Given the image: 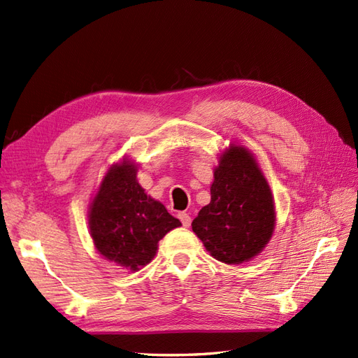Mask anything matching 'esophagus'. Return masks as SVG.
<instances>
[{"mask_svg": "<svg viewBox=\"0 0 358 358\" xmlns=\"http://www.w3.org/2000/svg\"><path fill=\"white\" fill-rule=\"evenodd\" d=\"M177 216H178V219L181 220V223H182V227H190V222H192V217L189 216V214L186 213V211H180L178 214H177Z\"/></svg>", "mask_w": 358, "mask_h": 358, "instance_id": "1", "label": "esophagus"}]
</instances>
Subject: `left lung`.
Listing matches in <instances>:
<instances>
[{
	"label": "left lung",
	"instance_id": "left-lung-1",
	"mask_svg": "<svg viewBox=\"0 0 358 358\" xmlns=\"http://www.w3.org/2000/svg\"><path fill=\"white\" fill-rule=\"evenodd\" d=\"M211 201L192 229L211 257L224 264L249 261L265 248L274 229V202L267 180L250 152L232 145L214 171Z\"/></svg>",
	"mask_w": 358,
	"mask_h": 358
}]
</instances>
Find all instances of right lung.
Wrapping results in <instances>:
<instances>
[{"label": "right lung", "instance_id": "obj_1", "mask_svg": "<svg viewBox=\"0 0 358 358\" xmlns=\"http://www.w3.org/2000/svg\"><path fill=\"white\" fill-rule=\"evenodd\" d=\"M181 222L147 196L134 163L114 165L101 181L90 210V231L100 255L138 271L155 258L157 243Z\"/></svg>", "mask_w": 358, "mask_h": 358}]
</instances>
